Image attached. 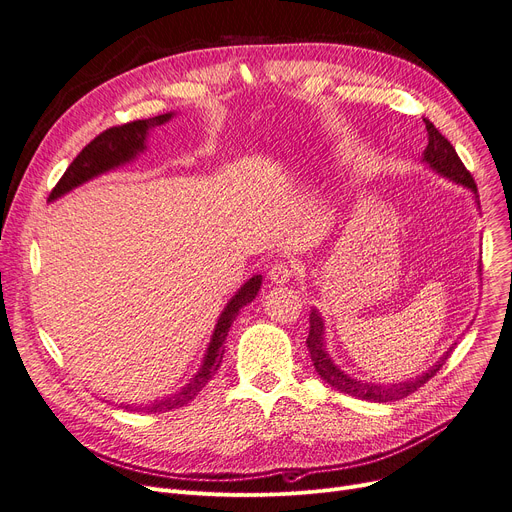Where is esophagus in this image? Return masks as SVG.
Here are the masks:
<instances>
[{"instance_id":"34e87169","label":"esophagus","mask_w":512,"mask_h":512,"mask_svg":"<svg viewBox=\"0 0 512 512\" xmlns=\"http://www.w3.org/2000/svg\"><path fill=\"white\" fill-rule=\"evenodd\" d=\"M295 276H297L295 265L286 263V261L274 263L268 272V278L272 280V284H286V282H291Z\"/></svg>"}]
</instances>
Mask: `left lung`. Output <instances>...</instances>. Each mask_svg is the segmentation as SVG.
<instances>
[{"label":"left lung","mask_w":512,"mask_h":512,"mask_svg":"<svg viewBox=\"0 0 512 512\" xmlns=\"http://www.w3.org/2000/svg\"><path fill=\"white\" fill-rule=\"evenodd\" d=\"M427 125V133H429V144L425 148V161L431 169H435L439 175L448 177V180L469 188L475 194V201L479 198L477 194V184L473 180V175L466 171V167L462 165L460 157L456 154L454 146L448 142L446 136H441L439 129L425 119ZM479 203V201H477ZM307 349L311 355V362H314L316 372L320 374V379L324 383H328L330 387H335L341 393H347L351 397L358 399H366V402H395V399L408 397L410 393H414L416 389H420L429 379L439 372V368L446 364V360L450 358V353L454 347H450L446 353L441 355L439 362L429 368L427 372H422L420 376L412 381H404V383H395V385H372V383H362L355 381L351 376H347L343 370H339L335 366V362L330 360V355L326 351V343H324V320L318 314V309H311L309 314V335H307Z\"/></svg>","instance_id":"left-lung-1"}]
</instances>
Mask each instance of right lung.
Segmentation results:
<instances>
[{"label": "right lung", "mask_w": 512, "mask_h": 512, "mask_svg": "<svg viewBox=\"0 0 512 512\" xmlns=\"http://www.w3.org/2000/svg\"><path fill=\"white\" fill-rule=\"evenodd\" d=\"M173 117V113L167 115H159V117H152V119H144V121H131L119 127H110L106 131H102L100 136H96L90 144H87L77 157L75 161L69 165V169L64 171V175L60 177V182L56 184V188L50 194V201L54 198L71 192L73 188L81 186L83 182L92 180V177L106 173L110 169H115L123 163H129L131 159H136V154L142 152L146 148V136L152 127L163 125ZM261 288V276H253L251 280L244 282L238 293L228 301V305L221 311V316L217 320V326L213 330V337L209 343V349L205 353V360L201 370L194 374V379L182 389L177 391L165 399H157V402H150L146 406H123L121 408H129V410H136V412H167V410H175V408H182L188 402L203 391V387L213 379L221 358H224V343L228 337V330L232 326V322L236 320L238 311L251 303Z\"/></svg>", "instance_id": "obj_1"}]
</instances>
